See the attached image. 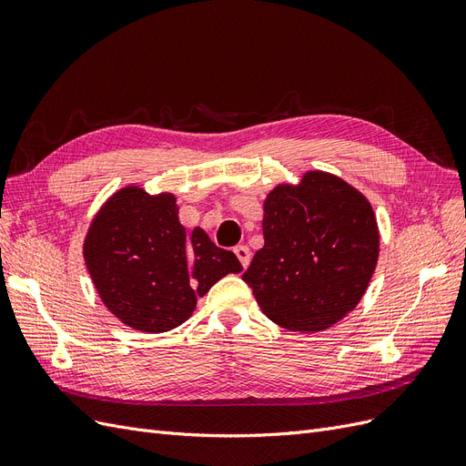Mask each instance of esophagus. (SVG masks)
Masks as SVG:
<instances>
[{
  "label": "esophagus",
  "instance_id": "1",
  "mask_svg": "<svg viewBox=\"0 0 466 466\" xmlns=\"http://www.w3.org/2000/svg\"><path fill=\"white\" fill-rule=\"evenodd\" d=\"M234 253H236V258L239 259V263L244 265V268H248V265H249V261H251V251H249V248H248V246H236V248H234Z\"/></svg>",
  "mask_w": 466,
  "mask_h": 466
}]
</instances>
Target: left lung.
<instances>
[{
    "label": "left lung",
    "instance_id": "obj_1",
    "mask_svg": "<svg viewBox=\"0 0 466 466\" xmlns=\"http://www.w3.org/2000/svg\"><path fill=\"white\" fill-rule=\"evenodd\" d=\"M265 246L244 273L273 323L299 333L333 327L360 304L380 258V228L362 191L308 170L263 201Z\"/></svg>",
    "mask_w": 466,
    "mask_h": 466
}]
</instances>
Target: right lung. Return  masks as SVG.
I'll return each instance as SVG.
<instances>
[{
    "mask_svg": "<svg viewBox=\"0 0 466 466\" xmlns=\"http://www.w3.org/2000/svg\"><path fill=\"white\" fill-rule=\"evenodd\" d=\"M176 195L126 186L102 203L83 258L108 311L143 333H164L191 318L198 298L242 265L198 227L186 236Z\"/></svg>",
    "mask_w": 466,
    "mask_h": 466,
    "instance_id": "obj_1",
    "label": "right lung"
}]
</instances>
